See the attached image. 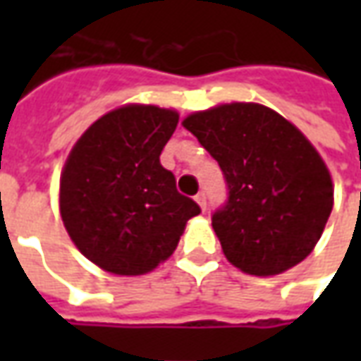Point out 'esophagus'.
Instances as JSON below:
<instances>
[{"instance_id":"obj_1","label":"esophagus","mask_w":361,"mask_h":361,"mask_svg":"<svg viewBox=\"0 0 361 361\" xmlns=\"http://www.w3.org/2000/svg\"><path fill=\"white\" fill-rule=\"evenodd\" d=\"M195 201L199 203V207H201L203 211L207 209V195H204V191H199V193H197Z\"/></svg>"}]
</instances>
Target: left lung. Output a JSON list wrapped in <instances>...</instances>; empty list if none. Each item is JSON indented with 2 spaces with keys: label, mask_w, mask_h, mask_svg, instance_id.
Returning a JSON list of instances; mask_svg holds the SVG:
<instances>
[{
  "label": "left lung",
  "mask_w": 361,
  "mask_h": 361,
  "mask_svg": "<svg viewBox=\"0 0 361 361\" xmlns=\"http://www.w3.org/2000/svg\"><path fill=\"white\" fill-rule=\"evenodd\" d=\"M183 127L209 150L228 185L212 228L240 271L272 276L310 255L333 211V181L300 129L267 106L222 104Z\"/></svg>",
  "instance_id": "8db88e82"
}]
</instances>
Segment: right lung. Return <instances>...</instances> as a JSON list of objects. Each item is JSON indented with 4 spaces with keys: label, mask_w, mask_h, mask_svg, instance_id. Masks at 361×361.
Returning <instances> with one entry per match:
<instances>
[{
    "label": "right lung",
    "mask_w": 361,
    "mask_h": 361,
    "mask_svg": "<svg viewBox=\"0 0 361 361\" xmlns=\"http://www.w3.org/2000/svg\"><path fill=\"white\" fill-rule=\"evenodd\" d=\"M178 119L173 110L129 104L96 119L67 157L61 220L79 251L104 271L137 276L157 269L201 212L160 164Z\"/></svg>",
    "instance_id": "add662e5"
}]
</instances>
